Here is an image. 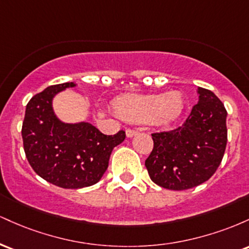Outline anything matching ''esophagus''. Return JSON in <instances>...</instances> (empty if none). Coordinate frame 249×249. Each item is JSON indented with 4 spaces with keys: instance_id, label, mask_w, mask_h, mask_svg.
<instances>
[{
    "instance_id": "34e87169",
    "label": "esophagus",
    "mask_w": 249,
    "mask_h": 249,
    "mask_svg": "<svg viewBox=\"0 0 249 249\" xmlns=\"http://www.w3.org/2000/svg\"><path fill=\"white\" fill-rule=\"evenodd\" d=\"M125 132H126L127 138H132V137L136 136V134H138V131L132 130V128H127V130L125 131Z\"/></svg>"
}]
</instances>
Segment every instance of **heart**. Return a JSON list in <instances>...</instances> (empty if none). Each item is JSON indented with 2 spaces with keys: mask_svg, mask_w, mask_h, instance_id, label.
I'll return each mask as SVG.
<instances>
[{
  "mask_svg": "<svg viewBox=\"0 0 249 249\" xmlns=\"http://www.w3.org/2000/svg\"><path fill=\"white\" fill-rule=\"evenodd\" d=\"M117 113L132 123L168 124L181 113L184 99L178 92L167 95H132L117 99Z\"/></svg>",
  "mask_w": 249,
  "mask_h": 249,
  "instance_id": "heart-1",
  "label": "heart"
}]
</instances>
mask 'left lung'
<instances>
[{
    "mask_svg": "<svg viewBox=\"0 0 249 249\" xmlns=\"http://www.w3.org/2000/svg\"><path fill=\"white\" fill-rule=\"evenodd\" d=\"M199 102L181 126L152 133L153 150L145 166L154 184L173 191L188 190L215 173L227 144L222 102L198 88Z\"/></svg>",
    "mask_w": 249,
    "mask_h": 249,
    "instance_id": "8db88e82",
    "label": "left lung"
}]
</instances>
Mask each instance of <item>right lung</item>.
Wrapping results in <instances>:
<instances>
[{"mask_svg": "<svg viewBox=\"0 0 249 249\" xmlns=\"http://www.w3.org/2000/svg\"><path fill=\"white\" fill-rule=\"evenodd\" d=\"M76 83L51 85L30 99L25 108L22 138L33 170L63 188L95 185L108 166L113 147L124 142L125 132L107 136L87 122L68 124L57 118L53 99Z\"/></svg>", "mask_w": 249, "mask_h": 249, "instance_id": "right-lung-1", "label": "right lung"}]
</instances>
